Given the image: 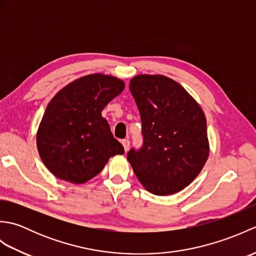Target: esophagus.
I'll return each instance as SVG.
<instances>
[{
  "label": "esophagus",
  "instance_id": "1",
  "mask_svg": "<svg viewBox=\"0 0 256 256\" xmlns=\"http://www.w3.org/2000/svg\"><path fill=\"white\" fill-rule=\"evenodd\" d=\"M122 145H123V148H124V150L128 152V148H130V140H128V138L123 140H122Z\"/></svg>",
  "mask_w": 256,
  "mask_h": 256
}]
</instances>
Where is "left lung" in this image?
<instances>
[{
	"mask_svg": "<svg viewBox=\"0 0 256 256\" xmlns=\"http://www.w3.org/2000/svg\"><path fill=\"white\" fill-rule=\"evenodd\" d=\"M142 121L143 146L128 160L148 192H180L199 175L209 156L202 108L175 80L138 74L130 81Z\"/></svg>",
	"mask_w": 256,
	"mask_h": 256,
	"instance_id": "left-lung-1",
	"label": "left lung"
}]
</instances>
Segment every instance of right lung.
I'll return each mask as SVG.
<instances>
[{"label": "right lung", "instance_id": "right-lung-1", "mask_svg": "<svg viewBox=\"0 0 256 256\" xmlns=\"http://www.w3.org/2000/svg\"><path fill=\"white\" fill-rule=\"evenodd\" d=\"M124 81L103 74L81 77L52 98L37 131V150L54 176L84 184L110 157L124 154L102 110L124 89Z\"/></svg>", "mask_w": 256, "mask_h": 256}]
</instances>
